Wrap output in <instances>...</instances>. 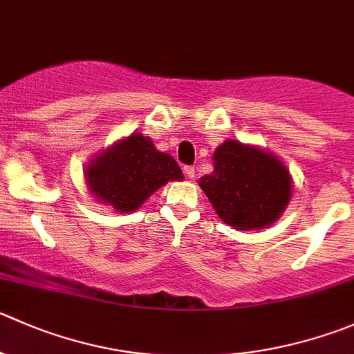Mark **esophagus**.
<instances>
[{
    "mask_svg": "<svg viewBox=\"0 0 354 354\" xmlns=\"http://www.w3.org/2000/svg\"><path fill=\"white\" fill-rule=\"evenodd\" d=\"M185 174H187V178H194L195 176V167L194 166H185Z\"/></svg>",
    "mask_w": 354,
    "mask_h": 354,
    "instance_id": "1",
    "label": "esophagus"
}]
</instances>
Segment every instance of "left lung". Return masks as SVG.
Listing matches in <instances>:
<instances>
[{"label": "left lung", "mask_w": 354, "mask_h": 354, "mask_svg": "<svg viewBox=\"0 0 354 354\" xmlns=\"http://www.w3.org/2000/svg\"><path fill=\"white\" fill-rule=\"evenodd\" d=\"M214 171L198 180L216 214L235 230H263L277 221L292 197L286 164L256 145L226 140L212 156Z\"/></svg>", "instance_id": "left-lung-1"}]
</instances>
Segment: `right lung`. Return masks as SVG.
Returning a JSON list of instances; mask_svg holds the SVG:
<instances>
[{"label": "right lung", "instance_id": "right-lung-1", "mask_svg": "<svg viewBox=\"0 0 354 354\" xmlns=\"http://www.w3.org/2000/svg\"><path fill=\"white\" fill-rule=\"evenodd\" d=\"M84 178L98 202L118 212H135L167 181L183 180V173L149 136L131 133L98 152L84 167Z\"/></svg>", "mask_w": 354, "mask_h": 354}]
</instances>
